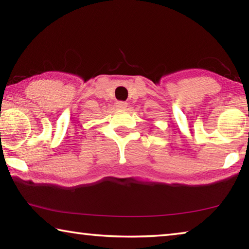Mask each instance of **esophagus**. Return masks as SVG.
Masks as SVG:
<instances>
[{
    "label": "esophagus",
    "mask_w": 249,
    "mask_h": 249,
    "mask_svg": "<svg viewBox=\"0 0 249 249\" xmlns=\"http://www.w3.org/2000/svg\"><path fill=\"white\" fill-rule=\"evenodd\" d=\"M116 107L119 109H125L127 107V103L123 102V101H119V102H116Z\"/></svg>",
    "instance_id": "esophagus-1"
}]
</instances>
